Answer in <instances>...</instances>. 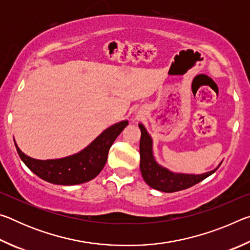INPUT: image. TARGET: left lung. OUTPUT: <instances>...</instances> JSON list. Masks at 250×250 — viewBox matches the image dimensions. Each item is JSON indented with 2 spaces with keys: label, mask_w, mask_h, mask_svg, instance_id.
Returning a JSON list of instances; mask_svg holds the SVG:
<instances>
[{
  "label": "left lung",
  "mask_w": 250,
  "mask_h": 250,
  "mask_svg": "<svg viewBox=\"0 0 250 250\" xmlns=\"http://www.w3.org/2000/svg\"><path fill=\"white\" fill-rule=\"evenodd\" d=\"M139 128L141 130L140 170L143 180L152 188L166 193L182 191V189L188 188L200 183L221 167L222 163H219L216 168L203 173V174H185V173L172 172L156 162L153 155V141H152L151 135L147 133L146 126L142 124H139Z\"/></svg>",
  "instance_id": "left-lung-1"
}]
</instances>
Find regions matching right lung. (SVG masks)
<instances>
[{"instance_id":"right-lung-1","label":"right lung","mask_w":250,"mask_h":250,"mask_svg":"<svg viewBox=\"0 0 250 250\" xmlns=\"http://www.w3.org/2000/svg\"><path fill=\"white\" fill-rule=\"evenodd\" d=\"M128 124V120H124L112 125L83 150L62 159H33L21 151L14 142L21 160L34 174L53 184L76 185L86 183L99 174L107 162L110 146Z\"/></svg>"}]
</instances>
